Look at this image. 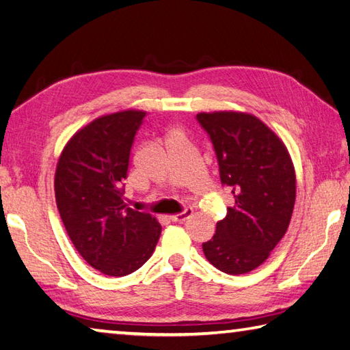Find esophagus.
Here are the masks:
<instances>
[{
	"label": "esophagus",
	"instance_id": "34e87169",
	"mask_svg": "<svg viewBox=\"0 0 350 350\" xmlns=\"http://www.w3.org/2000/svg\"><path fill=\"white\" fill-rule=\"evenodd\" d=\"M193 215V209H185L182 212H179V214L176 215H171V221L174 223H183L185 220H188V218Z\"/></svg>",
	"mask_w": 350,
	"mask_h": 350
}]
</instances>
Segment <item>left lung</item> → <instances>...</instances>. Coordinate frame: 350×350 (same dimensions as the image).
Instances as JSON below:
<instances>
[{"mask_svg": "<svg viewBox=\"0 0 350 350\" xmlns=\"http://www.w3.org/2000/svg\"><path fill=\"white\" fill-rule=\"evenodd\" d=\"M214 146L224 187L235 204L203 243L208 261L228 275L261 265L285 235L296 202L288 150L261 120L243 112L197 113Z\"/></svg>", "mask_w": 350, "mask_h": 350, "instance_id": "8db88e82", "label": "left lung"}]
</instances>
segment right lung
<instances>
[{"label": "right lung", "mask_w": 350, "mask_h": 350, "mask_svg": "<svg viewBox=\"0 0 350 350\" xmlns=\"http://www.w3.org/2000/svg\"><path fill=\"white\" fill-rule=\"evenodd\" d=\"M144 116L122 111L89 122L65 146L54 177L68 237L81 258L107 276L138 270L161 237L154 217L124 203L130 150Z\"/></svg>", "instance_id": "right-lung-1"}]
</instances>
